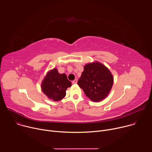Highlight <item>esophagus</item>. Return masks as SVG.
<instances>
[{
  "label": "esophagus",
  "mask_w": 152,
  "mask_h": 152,
  "mask_svg": "<svg viewBox=\"0 0 152 152\" xmlns=\"http://www.w3.org/2000/svg\"><path fill=\"white\" fill-rule=\"evenodd\" d=\"M72 83H73V84H76V83H77V79H75L74 80L72 81Z\"/></svg>",
  "instance_id": "34e87169"
}]
</instances>
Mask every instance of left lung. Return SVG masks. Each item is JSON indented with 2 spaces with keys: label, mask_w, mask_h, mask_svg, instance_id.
Returning <instances> with one entry per match:
<instances>
[{
  "label": "left lung",
  "mask_w": 152,
  "mask_h": 152,
  "mask_svg": "<svg viewBox=\"0 0 152 152\" xmlns=\"http://www.w3.org/2000/svg\"><path fill=\"white\" fill-rule=\"evenodd\" d=\"M77 83L86 96L93 102L104 99L114 83L112 73L103 64L94 62L86 64Z\"/></svg>",
  "instance_id": "left-lung-1"
}]
</instances>
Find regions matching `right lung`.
I'll return each mask as SVG.
<instances>
[{
    "mask_svg": "<svg viewBox=\"0 0 152 152\" xmlns=\"http://www.w3.org/2000/svg\"><path fill=\"white\" fill-rule=\"evenodd\" d=\"M72 86L66 74H60L56 69L48 72L41 83V90L49 99L58 102L66 95L67 88Z\"/></svg>",
    "mask_w": 152,
    "mask_h": 152,
    "instance_id": "obj_1",
    "label": "right lung"
}]
</instances>
